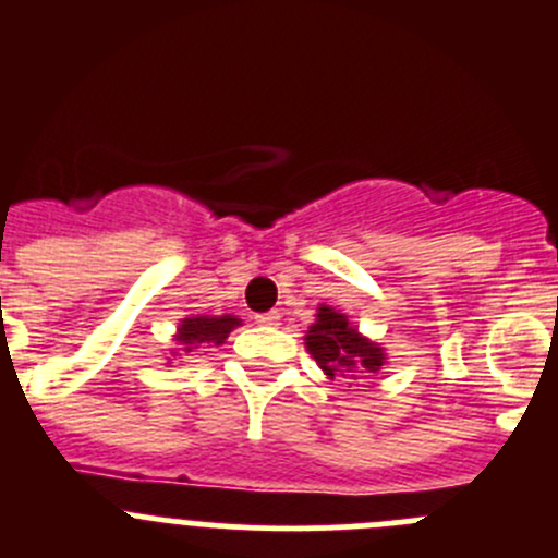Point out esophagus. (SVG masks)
I'll use <instances>...</instances> for the list:
<instances>
[{"label":"esophagus","mask_w":558,"mask_h":558,"mask_svg":"<svg viewBox=\"0 0 558 558\" xmlns=\"http://www.w3.org/2000/svg\"><path fill=\"white\" fill-rule=\"evenodd\" d=\"M254 320L259 326H279V312H259V315H254Z\"/></svg>","instance_id":"1"}]
</instances>
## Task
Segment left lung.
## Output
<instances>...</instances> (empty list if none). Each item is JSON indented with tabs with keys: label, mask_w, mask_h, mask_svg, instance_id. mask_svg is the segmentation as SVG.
<instances>
[{
	"label": "left lung",
	"mask_w": 558,
	"mask_h": 558,
	"mask_svg": "<svg viewBox=\"0 0 558 558\" xmlns=\"http://www.w3.org/2000/svg\"><path fill=\"white\" fill-rule=\"evenodd\" d=\"M304 344L328 380L367 378L386 367V350L350 323L344 312L333 306H317L315 323L304 333Z\"/></svg>",
	"instance_id": "obj_1"
}]
</instances>
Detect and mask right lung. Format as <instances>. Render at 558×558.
Instances as JSON below:
<instances>
[{
	"instance_id": "obj_1",
	"label": "right lung",
	"mask_w": 558,
	"mask_h": 558,
	"mask_svg": "<svg viewBox=\"0 0 558 558\" xmlns=\"http://www.w3.org/2000/svg\"><path fill=\"white\" fill-rule=\"evenodd\" d=\"M238 326H241V317L235 315H185L172 337V355H194L196 350L219 348Z\"/></svg>"
}]
</instances>
